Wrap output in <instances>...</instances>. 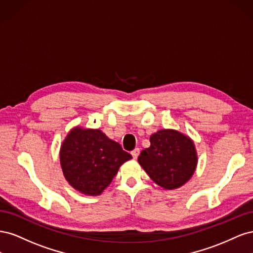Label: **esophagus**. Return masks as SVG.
<instances>
[{"instance_id": "34e87169", "label": "esophagus", "mask_w": 253, "mask_h": 253, "mask_svg": "<svg viewBox=\"0 0 253 253\" xmlns=\"http://www.w3.org/2000/svg\"><path fill=\"white\" fill-rule=\"evenodd\" d=\"M139 153H140V150H139V148H135V149H134V150L131 152V154H132L133 158H134V159H136L137 157H138Z\"/></svg>"}]
</instances>
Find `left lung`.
<instances>
[{
	"label": "left lung",
	"mask_w": 253,
	"mask_h": 253,
	"mask_svg": "<svg viewBox=\"0 0 253 253\" xmlns=\"http://www.w3.org/2000/svg\"><path fill=\"white\" fill-rule=\"evenodd\" d=\"M150 142L141 151L138 163L151 179L167 190L185 185L197 165L192 139L175 129H159L151 135Z\"/></svg>",
	"instance_id": "obj_1"
}]
</instances>
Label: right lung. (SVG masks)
<instances>
[{"label":"right lung","instance_id":"right-lung-1","mask_svg":"<svg viewBox=\"0 0 253 253\" xmlns=\"http://www.w3.org/2000/svg\"><path fill=\"white\" fill-rule=\"evenodd\" d=\"M132 158L100 129L74 127L60 149V164L70 185L86 195H100L119 167Z\"/></svg>","mask_w":253,"mask_h":253}]
</instances>
